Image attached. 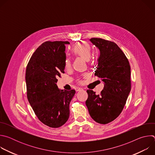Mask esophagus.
I'll use <instances>...</instances> for the list:
<instances>
[{
  "mask_svg": "<svg viewBox=\"0 0 155 155\" xmlns=\"http://www.w3.org/2000/svg\"><path fill=\"white\" fill-rule=\"evenodd\" d=\"M83 90V88H81V87H77L76 88V91H80V90Z\"/></svg>",
  "mask_w": 155,
  "mask_h": 155,
  "instance_id": "1",
  "label": "esophagus"
}]
</instances>
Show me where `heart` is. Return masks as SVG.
<instances>
[{"label": "heart", "instance_id": "heart-1", "mask_svg": "<svg viewBox=\"0 0 155 155\" xmlns=\"http://www.w3.org/2000/svg\"><path fill=\"white\" fill-rule=\"evenodd\" d=\"M71 51L74 56L81 57L86 61H89L91 59L92 48L90 44L87 42L82 41L76 43L72 47ZM64 65L65 68L70 67L71 61L69 59L65 60Z\"/></svg>", "mask_w": 155, "mask_h": 155}]
</instances>
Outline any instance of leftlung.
Returning a JSON list of instances; mask_svg holds the SVG:
<instances>
[{"label": "left lung", "mask_w": 155, "mask_h": 155, "mask_svg": "<svg viewBox=\"0 0 155 155\" xmlns=\"http://www.w3.org/2000/svg\"><path fill=\"white\" fill-rule=\"evenodd\" d=\"M100 51L94 75L104 83L96 95L87 90L86 105L91 117L97 123L107 124L121 113L131 88L130 67L127 58L117 44L100 38L90 40Z\"/></svg>", "instance_id": "1"}]
</instances>
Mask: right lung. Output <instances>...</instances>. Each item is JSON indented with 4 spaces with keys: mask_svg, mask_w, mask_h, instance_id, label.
<instances>
[{
    "mask_svg": "<svg viewBox=\"0 0 155 155\" xmlns=\"http://www.w3.org/2000/svg\"><path fill=\"white\" fill-rule=\"evenodd\" d=\"M69 41H47L32 55L26 70L27 97L38 120L50 127L64 124L70 115L69 104L75 90H59L58 77L64 73L65 44Z\"/></svg>",
    "mask_w": 155,
    "mask_h": 155,
    "instance_id": "right-lung-1",
    "label": "right lung"
}]
</instances>
